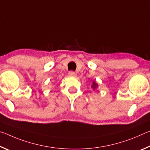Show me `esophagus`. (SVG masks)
I'll use <instances>...</instances> for the list:
<instances>
[{
  "mask_svg": "<svg viewBox=\"0 0 150 150\" xmlns=\"http://www.w3.org/2000/svg\"><path fill=\"white\" fill-rule=\"evenodd\" d=\"M69 77H75L76 73L75 72L73 71H71L69 72Z\"/></svg>",
  "mask_w": 150,
  "mask_h": 150,
  "instance_id": "1",
  "label": "esophagus"
}]
</instances>
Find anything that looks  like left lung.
<instances>
[{
  "instance_id": "8db88e82",
  "label": "left lung",
  "mask_w": 150,
  "mask_h": 150,
  "mask_svg": "<svg viewBox=\"0 0 150 150\" xmlns=\"http://www.w3.org/2000/svg\"><path fill=\"white\" fill-rule=\"evenodd\" d=\"M97 87H98L97 83H96L95 81H93V84H92V85H91V87L93 88V90H95L96 88H97Z\"/></svg>"
}]
</instances>
